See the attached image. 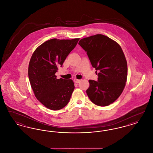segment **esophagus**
Returning <instances> with one entry per match:
<instances>
[{"instance_id":"esophagus-1","label":"esophagus","mask_w":153,"mask_h":153,"mask_svg":"<svg viewBox=\"0 0 153 153\" xmlns=\"http://www.w3.org/2000/svg\"><path fill=\"white\" fill-rule=\"evenodd\" d=\"M74 82H76V83H79L80 82V80H78V79H74Z\"/></svg>"}]
</instances>
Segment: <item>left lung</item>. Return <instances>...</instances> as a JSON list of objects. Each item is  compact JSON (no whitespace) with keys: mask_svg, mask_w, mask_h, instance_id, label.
Segmentation results:
<instances>
[{"mask_svg":"<svg viewBox=\"0 0 153 153\" xmlns=\"http://www.w3.org/2000/svg\"><path fill=\"white\" fill-rule=\"evenodd\" d=\"M79 44L99 72L97 81L89 80L88 96L96 105L107 106L120 96L126 85L127 64L123 51L115 41L102 34L81 39Z\"/></svg>","mask_w":153,"mask_h":153,"instance_id":"left-lung-1","label":"left lung"}]
</instances>
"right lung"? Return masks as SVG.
Wrapping results in <instances>:
<instances>
[{"mask_svg":"<svg viewBox=\"0 0 153 153\" xmlns=\"http://www.w3.org/2000/svg\"><path fill=\"white\" fill-rule=\"evenodd\" d=\"M79 40H48L36 48L30 59L28 75L31 87L36 99L49 109H62L70 100L74 89L73 81L57 79L55 74Z\"/></svg>","mask_w":153,"mask_h":153,"instance_id":"obj_1","label":"right lung"}]
</instances>
